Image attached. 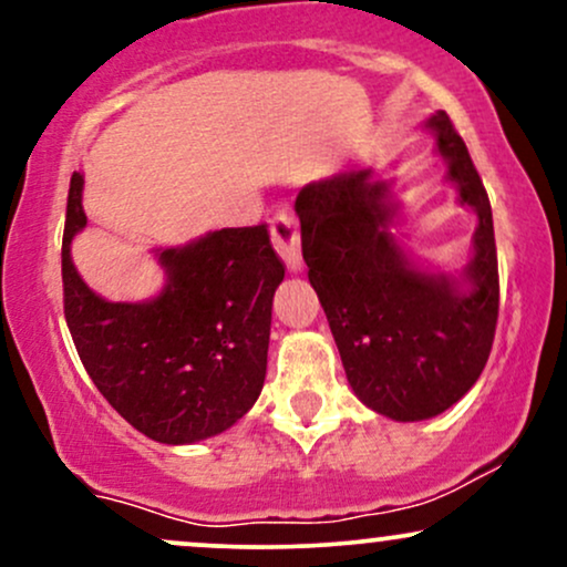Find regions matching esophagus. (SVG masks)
I'll list each match as a JSON object with an SVG mask.
<instances>
[{
	"label": "esophagus",
	"mask_w": 567,
	"mask_h": 567,
	"mask_svg": "<svg viewBox=\"0 0 567 567\" xmlns=\"http://www.w3.org/2000/svg\"><path fill=\"white\" fill-rule=\"evenodd\" d=\"M271 243H275V250L282 256V261L288 264L290 271L303 269L301 234H298V220L292 213H275V218H271Z\"/></svg>",
	"instance_id": "esophagus-1"
}]
</instances>
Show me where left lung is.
<instances>
[{
    "instance_id": "left-lung-1",
    "label": "left lung",
    "mask_w": 567,
    "mask_h": 567,
    "mask_svg": "<svg viewBox=\"0 0 567 567\" xmlns=\"http://www.w3.org/2000/svg\"><path fill=\"white\" fill-rule=\"evenodd\" d=\"M447 181L477 213L474 256L461 279L408 261L389 231L396 205L370 171L301 188V250L354 394L394 421H424L461 400L483 373L498 320L491 199L451 116L437 112Z\"/></svg>"
}]
</instances>
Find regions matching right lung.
Masks as SVG:
<instances>
[{
  "label": "right lung",
  "mask_w": 567,
  "mask_h": 567,
  "mask_svg": "<svg viewBox=\"0 0 567 567\" xmlns=\"http://www.w3.org/2000/svg\"><path fill=\"white\" fill-rule=\"evenodd\" d=\"M82 184L71 175L61 266L63 315L84 370L146 437L188 445L226 432L266 379L271 298L285 277L266 224L167 247L165 290L146 303H112L71 264V239L87 224Z\"/></svg>",
  "instance_id": "add662e5"
}]
</instances>
